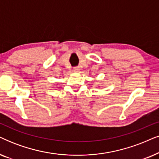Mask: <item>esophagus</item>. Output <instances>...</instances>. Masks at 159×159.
Here are the masks:
<instances>
[{"mask_svg": "<svg viewBox=\"0 0 159 159\" xmlns=\"http://www.w3.org/2000/svg\"><path fill=\"white\" fill-rule=\"evenodd\" d=\"M80 68L79 67H75V68H74V71L75 72H77V73H78V72L80 71Z\"/></svg>", "mask_w": 159, "mask_h": 159, "instance_id": "esophagus-1", "label": "esophagus"}]
</instances>
